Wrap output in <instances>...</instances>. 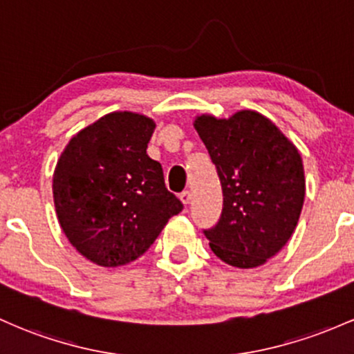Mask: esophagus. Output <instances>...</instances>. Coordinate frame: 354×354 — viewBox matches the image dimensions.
<instances>
[{
  "label": "esophagus",
  "mask_w": 354,
  "mask_h": 354,
  "mask_svg": "<svg viewBox=\"0 0 354 354\" xmlns=\"http://www.w3.org/2000/svg\"><path fill=\"white\" fill-rule=\"evenodd\" d=\"M180 200H181V203H183V205H188L189 201H192V193H189L188 189H186V192H183L180 195Z\"/></svg>",
  "instance_id": "1"
}]
</instances>
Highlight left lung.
<instances>
[{
	"mask_svg": "<svg viewBox=\"0 0 354 354\" xmlns=\"http://www.w3.org/2000/svg\"><path fill=\"white\" fill-rule=\"evenodd\" d=\"M193 126L218 169L223 212L205 232L213 254L239 269L263 266L289 242L306 196L299 149L252 109L230 118L200 114Z\"/></svg>",
	"mask_w": 354,
	"mask_h": 354,
	"instance_id": "left-lung-1",
	"label": "left lung"
}]
</instances>
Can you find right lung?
<instances>
[{"label":"right lung","instance_id":"1","mask_svg":"<svg viewBox=\"0 0 354 354\" xmlns=\"http://www.w3.org/2000/svg\"><path fill=\"white\" fill-rule=\"evenodd\" d=\"M156 122L118 111L73 136L53 171L58 223L82 257L100 267L133 262L183 205L146 154Z\"/></svg>","mask_w":354,"mask_h":354}]
</instances>
